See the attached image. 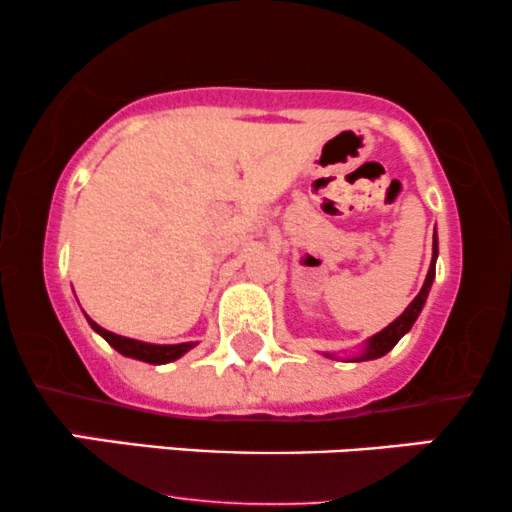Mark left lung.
<instances>
[{"instance_id": "left-lung-1", "label": "left lung", "mask_w": 512, "mask_h": 512, "mask_svg": "<svg viewBox=\"0 0 512 512\" xmlns=\"http://www.w3.org/2000/svg\"><path fill=\"white\" fill-rule=\"evenodd\" d=\"M436 260H438V240H433V260H431V269H428L426 281H424V286H421L419 296H416L414 301H411V303L407 305V310H404V313L399 315L395 322H390V325H387L383 332L373 334V337H370L368 342H366V346H363V351H358V356L351 358V361H373V358L385 356L387 351H390L392 346H395V344L399 342V339H402L404 334H407V332L411 330V325H414L416 317H419L421 308H424V303H426V298H428V291H431L433 279H436ZM327 356L334 358L332 354H327Z\"/></svg>"}]
</instances>
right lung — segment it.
Wrapping results in <instances>:
<instances>
[{"label": "right lung", "mask_w": 512, "mask_h": 512, "mask_svg": "<svg viewBox=\"0 0 512 512\" xmlns=\"http://www.w3.org/2000/svg\"><path fill=\"white\" fill-rule=\"evenodd\" d=\"M86 320H88V325L93 327V332L101 334L105 342L113 346L115 351H120L122 356L137 358V361L151 363V366H161V363L175 361V358H180L182 354H187V351H190L192 346H195V342H185V344H146V342H139V339L120 337V334L103 330V327L96 325V322H93L91 317H86Z\"/></svg>", "instance_id": "1"}]
</instances>
